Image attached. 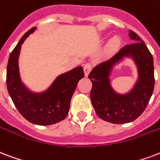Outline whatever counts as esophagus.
I'll return each mask as SVG.
<instances>
[{"label": "esophagus", "mask_w": 160, "mask_h": 160, "mask_svg": "<svg viewBox=\"0 0 160 160\" xmlns=\"http://www.w3.org/2000/svg\"><path fill=\"white\" fill-rule=\"evenodd\" d=\"M91 65L90 64H85V66H84V73H85V77H87L88 75L90 74V72H91Z\"/></svg>", "instance_id": "34e87169"}]
</instances>
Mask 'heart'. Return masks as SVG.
Returning <instances> with one entry per match:
<instances>
[{
  "label": "heart",
  "instance_id": "1",
  "mask_svg": "<svg viewBox=\"0 0 160 160\" xmlns=\"http://www.w3.org/2000/svg\"><path fill=\"white\" fill-rule=\"evenodd\" d=\"M122 45V41L121 38L118 36H113L111 38L107 45H106V53L107 54H113L120 48Z\"/></svg>",
  "mask_w": 160,
  "mask_h": 160
}]
</instances>
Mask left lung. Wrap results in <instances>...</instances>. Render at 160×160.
<instances>
[{"instance_id":"8db88e82","label":"left lung","mask_w":160,"mask_h":160,"mask_svg":"<svg viewBox=\"0 0 160 160\" xmlns=\"http://www.w3.org/2000/svg\"><path fill=\"white\" fill-rule=\"evenodd\" d=\"M129 38L133 43L125 45L113 57L96 65L88 76L92 82L91 100L94 109L100 118L112 123H128L138 118L154 87L153 56L137 33L130 30ZM126 58L134 62L137 78L128 92L119 93L112 86L111 76L115 67Z\"/></svg>"}]
</instances>
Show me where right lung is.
Returning <instances> with one entry per match:
<instances>
[{
    "instance_id": "obj_1",
    "label": "right lung",
    "mask_w": 160,
    "mask_h": 160,
    "mask_svg": "<svg viewBox=\"0 0 160 160\" xmlns=\"http://www.w3.org/2000/svg\"><path fill=\"white\" fill-rule=\"evenodd\" d=\"M36 29L34 27L27 32L10 54L7 86L12 102L23 118L36 125L48 126L66 118L78 82L85 75L82 66L75 67L58 75L43 91H31L22 80L18 60L22 44Z\"/></svg>"
}]
</instances>
